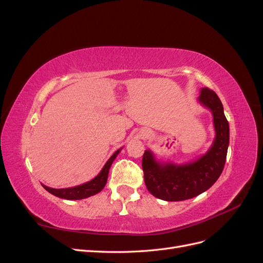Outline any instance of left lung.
Wrapping results in <instances>:
<instances>
[{"mask_svg": "<svg viewBox=\"0 0 263 263\" xmlns=\"http://www.w3.org/2000/svg\"><path fill=\"white\" fill-rule=\"evenodd\" d=\"M198 102L213 114L215 139L208 153L183 164L159 161L150 150L142 157L146 186L160 200L179 202L200 195L217 181L224 169L229 145V125L224 107L217 94L208 87L201 89Z\"/></svg>", "mask_w": 263, "mask_h": 263, "instance_id": "obj_1", "label": "left lung"}]
</instances>
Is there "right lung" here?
<instances>
[{"label":"right lung","instance_id":"right-lung-1","mask_svg":"<svg viewBox=\"0 0 263 263\" xmlns=\"http://www.w3.org/2000/svg\"><path fill=\"white\" fill-rule=\"evenodd\" d=\"M122 149L123 148L115 151V153L112 155V157L108 159L105 165L103 166L101 172L98 174L97 177L89 182H85V183H83V184H80V185L72 186V187H66V189H52L49 186H46L44 184H42V185L44 186V189L46 191H48V192L51 193L52 195L60 197V198H65V200H82V198H86V197H90L92 195L98 194L103 189H104L106 182H107L108 171H109L110 165H112L113 161L115 160V158L117 157V155L119 153H121Z\"/></svg>","mask_w":263,"mask_h":263}]
</instances>
